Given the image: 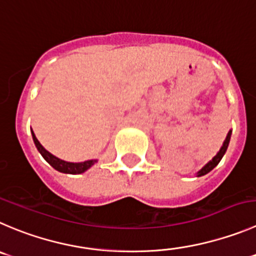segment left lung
<instances>
[{
    "label": "left lung",
    "mask_w": 256,
    "mask_h": 256,
    "mask_svg": "<svg viewBox=\"0 0 256 256\" xmlns=\"http://www.w3.org/2000/svg\"><path fill=\"white\" fill-rule=\"evenodd\" d=\"M230 137H231V130H230V132L228 133V136H226V140H224V144H222V147H221L220 152H218V154H216L215 157H214L212 160H211L210 162H208V164H206V166L204 167V168L200 170L198 174H197V176H198V177H200V176H204V174H208V172H210L211 170H214V168H215L216 166H218V162H220V160H221V158H222V157H224V154H225L226 150H228V142H230Z\"/></svg>",
    "instance_id": "1"
}]
</instances>
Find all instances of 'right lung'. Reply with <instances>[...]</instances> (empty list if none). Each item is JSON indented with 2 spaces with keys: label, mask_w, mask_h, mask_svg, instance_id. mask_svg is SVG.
I'll return each mask as SVG.
<instances>
[{
  "label": "right lung",
  "mask_w": 256,
  "mask_h": 256,
  "mask_svg": "<svg viewBox=\"0 0 256 256\" xmlns=\"http://www.w3.org/2000/svg\"><path fill=\"white\" fill-rule=\"evenodd\" d=\"M32 138L34 142H35L36 148L38 150V152L41 153L45 160L48 163H50L51 166L54 168L56 170V171L62 172V174H82V172L86 171L88 168L93 166L94 163L96 162V160H85V162H80V163H72V162H65V160H60V158H56L55 156H52L51 153H48L42 146L40 144V142L38 140V138L35 137L32 132Z\"/></svg>",
  "instance_id": "obj_1"
}]
</instances>
